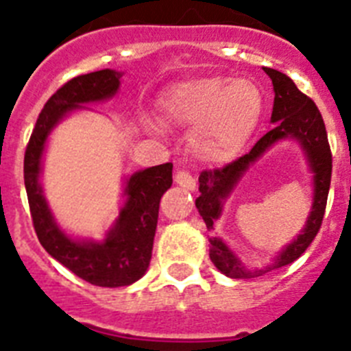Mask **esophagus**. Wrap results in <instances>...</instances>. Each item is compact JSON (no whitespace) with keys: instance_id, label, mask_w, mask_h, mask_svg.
Instances as JSON below:
<instances>
[{"instance_id":"obj_1","label":"esophagus","mask_w":351,"mask_h":351,"mask_svg":"<svg viewBox=\"0 0 351 351\" xmlns=\"http://www.w3.org/2000/svg\"><path fill=\"white\" fill-rule=\"evenodd\" d=\"M175 182L180 185V187L187 189V191H194L196 189V180L191 173L184 171V169H178L175 175Z\"/></svg>"}]
</instances>
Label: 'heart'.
<instances>
[{"mask_svg":"<svg viewBox=\"0 0 351 351\" xmlns=\"http://www.w3.org/2000/svg\"><path fill=\"white\" fill-rule=\"evenodd\" d=\"M169 121L194 127L191 148L212 164L230 162L247 145L263 117V93L251 79L199 77L180 83L167 93ZM157 130L154 123H150Z\"/></svg>","mask_w":351,"mask_h":351,"instance_id":"1","label":"heart"}]
</instances>
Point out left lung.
Returning <instances> with one entry per match:
<instances>
[{"label":"left lung","mask_w":351,"mask_h":351,"mask_svg":"<svg viewBox=\"0 0 351 351\" xmlns=\"http://www.w3.org/2000/svg\"><path fill=\"white\" fill-rule=\"evenodd\" d=\"M265 74L272 79L274 84V109L272 121L274 127L260 141L252 146L249 154L242 155L233 162L226 164L217 169H206L199 175V197L196 199V208L205 221L206 228L213 230V222L222 215L224 199L233 193V189L240 182L249 167L272 148L276 143L282 139H295L300 145L307 158V166L313 173V206L306 226L297 239L282 249L274 258V263H268L263 268H247L242 263L239 256L234 254L226 243L219 237L210 239V260L217 267L221 274L233 279H252L270 272L274 268H281L285 265L293 263L297 258L304 254L311 242L315 240L323 221V213L327 206L328 189H330L332 176V154L328 146L327 130L319 114L316 104L304 95L302 91L295 86V83L286 74L279 70L263 66Z\"/></svg>","instance_id":"8db88e82"}]
</instances>
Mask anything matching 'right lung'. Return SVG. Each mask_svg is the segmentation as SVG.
I'll use <instances>...</instances> for the list:
<instances>
[{"label":"right lung","instance_id":"obj_1","mask_svg":"<svg viewBox=\"0 0 351 351\" xmlns=\"http://www.w3.org/2000/svg\"><path fill=\"white\" fill-rule=\"evenodd\" d=\"M123 72L104 69L77 75L45 102L24 155V185L33 226L42 247L70 272L104 288L129 286L145 276L152 260L158 203L173 184V164L146 167L125 180V203L106 239H72L54 221L40 185L42 158L49 134L60 121L86 104L102 102L120 90Z\"/></svg>","mask_w":351,"mask_h":351}]
</instances>
